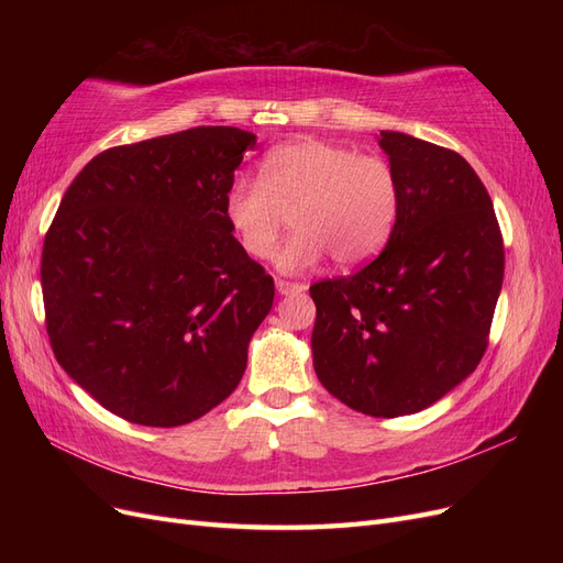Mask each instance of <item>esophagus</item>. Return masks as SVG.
I'll return each mask as SVG.
<instances>
[{"label": "esophagus", "mask_w": 563, "mask_h": 563, "mask_svg": "<svg viewBox=\"0 0 563 563\" xmlns=\"http://www.w3.org/2000/svg\"><path fill=\"white\" fill-rule=\"evenodd\" d=\"M305 284H300V282H286V279H277V291L282 294V296H288V294H300V291H305Z\"/></svg>", "instance_id": "34e87169"}]
</instances>
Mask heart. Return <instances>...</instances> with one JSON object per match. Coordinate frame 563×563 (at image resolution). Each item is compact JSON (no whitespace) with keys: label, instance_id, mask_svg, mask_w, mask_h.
<instances>
[{"label":"heart","instance_id":"1","mask_svg":"<svg viewBox=\"0 0 563 563\" xmlns=\"http://www.w3.org/2000/svg\"><path fill=\"white\" fill-rule=\"evenodd\" d=\"M291 213L296 232L277 251L284 272L327 258L340 267L371 261L397 223L399 180L380 155L300 139L269 152L261 178L240 176L228 187L223 216L251 258H267Z\"/></svg>","mask_w":563,"mask_h":563}]
</instances>
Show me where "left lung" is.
Segmentation results:
<instances>
[{
    "instance_id": "obj_1",
    "label": "left lung",
    "mask_w": 563,
    "mask_h": 563,
    "mask_svg": "<svg viewBox=\"0 0 563 563\" xmlns=\"http://www.w3.org/2000/svg\"><path fill=\"white\" fill-rule=\"evenodd\" d=\"M399 180L387 246L350 277L317 282L314 371L335 399L373 418L418 413L482 362L503 288L493 201L453 150L380 131Z\"/></svg>"
}]
</instances>
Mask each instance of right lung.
Segmentation results:
<instances>
[{
	"instance_id": "1",
	"label": "right lung",
	"mask_w": 563,
	"mask_h": 563,
	"mask_svg": "<svg viewBox=\"0 0 563 563\" xmlns=\"http://www.w3.org/2000/svg\"><path fill=\"white\" fill-rule=\"evenodd\" d=\"M255 135L197 126L96 155L42 251L51 350L110 413L178 428L240 385L275 282L223 216Z\"/></svg>"
}]
</instances>
